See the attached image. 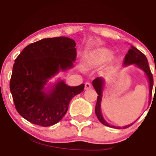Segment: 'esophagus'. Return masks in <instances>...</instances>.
Wrapping results in <instances>:
<instances>
[{"instance_id":"obj_1","label":"esophagus","mask_w":156,"mask_h":156,"mask_svg":"<svg viewBox=\"0 0 156 156\" xmlns=\"http://www.w3.org/2000/svg\"><path fill=\"white\" fill-rule=\"evenodd\" d=\"M92 88V84L90 83H89V82H87V83H85V89L86 90H87V89H89Z\"/></svg>"}]
</instances>
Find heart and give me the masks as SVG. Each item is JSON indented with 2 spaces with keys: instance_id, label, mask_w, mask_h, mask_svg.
I'll return each mask as SVG.
<instances>
[{
  "instance_id": "1",
  "label": "heart",
  "mask_w": 156,
  "mask_h": 156,
  "mask_svg": "<svg viewBox=\"0 0 156 156\" xmlns=\"http://www.w3.org/2000/svg\"><path fill=\"white\" fill-rule=\"evenodd\" d=\"M113 57V52L108 48H98L96 49L86 52L84 54V62L87 67H94L106 63ZM83 71V68L80 67Z\"/></svg>"
}]
</instances>
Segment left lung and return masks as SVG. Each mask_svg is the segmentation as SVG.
<instances>
[{"instance_id":"8db88e82","label":"left lung","mask_w":156,"mask_h":156,"mask_svg":"<svg viewBox=\"0 0 156 156\" xmlns=\"http://www.w3.org/2000/svg\"><path fill=\"white\" fill-rule=\"evenodd\" d=\"M133 64L139 68V69H140L141 70H142L144 73V74L146 75L147 78L148 83H149V103H150L152 91H153V78L151 71L150 69L149 65H148V61L145 55L143 54L140 51H139L136 48L133 47V46H130V49L128 51V53L125 56L124 62H123V67H125L130 65H133ZM92 85L98 94V100H97V103L95 105V114L98 119H99V121L101 122L102 124L105 125V126L110 127V128H116V129H121V128L125 129V128L131 126L135 122H134L131 123V124L127 125L122 127L114 126V125H110L108 122H107L105 121V119L103 118V116L101 112V101L102 98H103V87H104V78H101V77H98V78H96L92 81Z\"/></svg>"}]
</instances>
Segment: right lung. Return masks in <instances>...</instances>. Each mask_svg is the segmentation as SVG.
I'll return each instance as SVG.
<instances>
[{
    "mask_svg": "<svg viewBox=\"0 0 156 156\" xmlns=\"http://www.w3.org/2000/svg\"><path fill=\"white\" fill-rule=\"evenodd\" d=\"M76 46L68 37L45 38L28 44L17 57L10 91L17 112L26 120L43 127L56 124L73 97L83 91V83L70 87L60 78L49 82L60 71L73 68Z\"/></svg>",
    "mask_w": 156,
    "mask_h": 156,
    "instance_id": "right-lung-1",
    "label": "right lung"
}]
</instances>
